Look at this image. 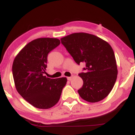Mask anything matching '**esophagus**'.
<instances>
[{
    "instance_id": "obj_1",
    "label": "esophagus",
    "mask_w": 135,
    "mask_h": 135,
    "mask_svg": "<svg viewBox=\"0 0 135 135\" xmlns=\"http://www.w3.org/2000/svg\"><path fill=\"white\" fill-rule=\"evenodd\" d=\"M72 78H73V77H68L67 79H68V80H71L72 79Z\"/></svg>"
}]
</instances>
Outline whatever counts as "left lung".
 Listing matches in <instances>:
<instances>
[{
    "label": "left lung",
    "instance_id": "left-lung-1",
    "mask_svg": "<svg viewBox=\"0 0 135 135\" xmlns=\"http://www.w3.org/2000/svg\"><path fill=\"white\" fill-rule=\"evenodd\" d=\"M60 40L77 64L86 63V72L79 75L83 80V87L78 90L80 97L91 103L103 100L112 91L118 72L110 45L84 32L70 34Z\"/></svg>",
    "mask_w": 135,
    "mask_h": 135
}]
</instances>
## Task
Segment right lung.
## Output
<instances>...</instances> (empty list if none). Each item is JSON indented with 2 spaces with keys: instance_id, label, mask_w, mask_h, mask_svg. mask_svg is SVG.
I'll return each mask as SVG.
<instances>
[{
  "instance_id": "obj_1",
  "label": "right lung",
  "mask_w": 135,
  "mask_h": 135,
  "mask_svg": "<svg viewBox=\"0 0 135 135\" xmlns=\"http://www.w3.org/2000/svg\"><path fill=\"white\" fill-rule=\"evenodd\" d=\"M60 44L56 38H38L30 42L18 52L13 63V75L17 91L34 107L47 109L58 103L67 79L44 76L47 55Z\"/></svg>"
}]
</instances>
